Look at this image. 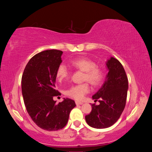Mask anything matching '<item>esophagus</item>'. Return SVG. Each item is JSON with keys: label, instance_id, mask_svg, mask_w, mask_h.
Segmentation results:
<instances>
[{"label": "esophagus", "instance_id": "1", "mask_svg": "<svg viewBox=\"0 0 152 152\" xmlns=\"http://www.w3.org/2000/svg\"><path fill=\"white\" fill-rule=\"evenodd\" d=\"M76 104L77 105H80V104H83V102H80V101H76Z\"/></svg>", "mask_w": 152, "mask_h": 152}]
</instances>
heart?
Masks as SVG:
<instances>
[{
    "label": "heart",
    "mask_w": 152,
    "mask_h": 152,
    "mask_svg": "<svg viewBox=\"0 0 152 152\" xmlns=\"http://www.w3.org/2000/svg\"><path fill=\"white\" fill-rule=\"evenodd\" d=\"M71 66L76 70L84 72V80L88 81L92 85L98 86L104 78V72L101 67L96 65L91 59L81 57L74 59L70 61ZM70 72L64 64H60L56 70V77L58 81L63 82L68 78ZM90 91L89 84L86 83L72 86L66 91L67 96L77 101L81 100Z\"/></svg>",
    "instance_id": "b5f03b06"
}]
</instances>
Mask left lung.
Masks as SVG:
<instances>
[{
    "label": "left lung",
    "instance_id": "obj_1",
    "mask_svg": "<svg viewBox=\"0 0 152 152\" xmlns=\"http://www.w3.org/2000/svg\"><path fill=\"white\" fill-rule=\"evenodd\" d=\"M106 80L92 99L100 104H92V110L85 116L88 125L96 129L109 127L119 119L125 109L128 90V79L122 64L110 57L107 61Z\"/></svg>",
    "mask_w": 152,
    "mask_h": 152
}]
</instances>
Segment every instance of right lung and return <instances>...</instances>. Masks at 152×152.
<instances>
[{
	"instance_id": "right-lung-1",
	"label": "right lung",
	"mask_w": 152,
	"mask_h": 152,
	"mask_svg": "<svg viewBox=\"0 0 152 152\" xmlns=\"http://www.w3.org/2000/svg\"><path fill=\"white\" fill-rule=\"evenodd\" d=\"M62 53L57 50L37 53L30 59L22 76V94L27 111L38 127L47 131L65 127L70 111L76 107L75 102L68 98L58 104L53 99L60 95L55 83Z\"/></svg>"
}]
</instances>
